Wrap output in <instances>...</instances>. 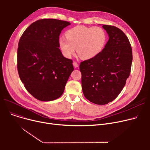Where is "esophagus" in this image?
<instances>
[{
	"label": "esophagus",
	"mask_w": 150,
	"mask_h": 150,
	"mask_svg": "<svg viewBox=\"0 0 150 150\" xmlns=\"http://www.w3.org/2000/svg\"><path fill=\"white\" fill-rule=\"evenodd\" d=\"M73 65L75 67H78V64L76 62H73Z\"/></svg>",
	"instance_id": "obj_1"
}]
</instances>
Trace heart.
I'll return each mask as SVG.
<instances>
[{"label": "heart", "instance_id": "heart-1", "mask_svg": "<svg viewBox=\"0 0 150 150\" xmlns=\"http://www.w3.org/2000/svg\"><path fill=\"white\" fill-rule=\"evenodd\" d=\"M66 36L61 38L59 45L63 54L67 58L73 55L76 48L79 56L84 59L96 57L103 49L106 42V33L100 27H88L78 25L69 30Z\"/></svg>", "mask_w": 150, "mask_h": 150}]
</instances>
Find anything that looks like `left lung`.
Wrapping results in <instances>:
<instances>
[{
  "instance_id": "1",
  "label": "left lung",
  "mask_w": 150,
  "mask_h": 150,
  "mask_svg": "<svg viewBox=\"0 0 150 150\" xmlns=\"http://www.w3.org/2000/svg\"><path fill=\"white\" fill-rule=\"evenodd\" d=\"M109 39L96 57L81 62L82 89L92 103L106 105L115 100L129 77L132 61L128 38L114 26H102Z\"/></svg>"
}]
</instances>
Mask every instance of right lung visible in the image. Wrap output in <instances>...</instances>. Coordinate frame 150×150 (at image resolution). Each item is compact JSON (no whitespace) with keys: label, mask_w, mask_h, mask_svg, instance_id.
I'll list each match as a JSON object with an SVG mask.
<instances>
[{"label":"right lung","mask_w":150,"mask_h":150,"mask_svg":"<svg viewBox=\"0 0 150 150\" xmlns=\"http://www.w3.org/2000/svg\"><path fill=\"white\" fill-rule=\"evenodd\" d=\"M70 23L55 19L36 21L25 30L18 49V70L27 91L43 101L56 100L64 92L74 70L72 61L59 49L61 31Z\"/></svg>","instance_id":"add662e5"}]
</instances>
